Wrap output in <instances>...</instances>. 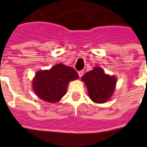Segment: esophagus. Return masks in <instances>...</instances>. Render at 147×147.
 <instances>
[{"label":"esophagus","instance_id":"1","mask_svg":"<svg viewBox=\"0 0 147 147\" xmlns=\"http://www.w3.org/2000/svg\"><path fill=\"white\" fill-rule=\"evenodd\" d=\"M78 74L80 76V77H82L83 75V71H78Z\"/></svg>","mask_w":147,"mask_h":147}]
</instances>
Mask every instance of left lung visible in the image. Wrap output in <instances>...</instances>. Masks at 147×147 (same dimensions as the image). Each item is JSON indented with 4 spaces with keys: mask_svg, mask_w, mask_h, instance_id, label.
<instances>
[{
    "mask_svg": "<svg viewBox=\"0 0 147 147\" xmlns=\"http://www.w3.org/2000/svg\"><path fill=\"white\" fill-rule=\"evenodd\" d=\"M82 80L88 88L90 99L96 103L107 102L115 91L116 78L106 74L102 68L97 66L87 72L82 77Z\"/></svg>",
    "mask_w": 147,
    "mask_h": 147,
    "instance_id": "left-lung-1",
    "label": "left lung"
}]
</instances>
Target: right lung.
<instances>
[{
    "label": "right lung",
    "instance_id": "add662e5",
    "mask_svg": "<svg viewBox=\"0 0 147 147\" xmlns=\"http://www.w3.org/2000/svg\"><path fill=\"white\" fill-rule=\"evenodd\" d=\"M77 79L79 75L73 67L59 63L50 70L38 71L32 81V88L39 98L55 103L65 95L69 82Z\"/></svg>",
    "mask_w": 147,
    "mask_h": 147
}]
</instances>
